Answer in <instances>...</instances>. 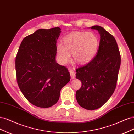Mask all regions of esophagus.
<instances>
[{
    "label": "esophagus",
    "mask_w": 134,
    "mask_h": 134,
    "mask_svg": "<svg viewBox=\"0 0 134 134\" xmlns=\"http://www.w3.org/2000/svg\"><path fill=\"white\" fill-rule=\"evenodd\" d=\"M70 76H71V78L72 79H74L75 78V72L73 70H70Z\"/></svg>",
    "instance_id": "esophagus-1"
}]
</instances>
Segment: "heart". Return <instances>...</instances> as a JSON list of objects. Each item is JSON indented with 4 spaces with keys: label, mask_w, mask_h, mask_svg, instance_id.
Masks as SVG:
<instances>
[{
    "label": "heart",
    "mask_w": 134,
    "mask_h": 134,
    "mask_svg": "<svg viewBox=\"0 0 134 134\" xmlns=\"http://www.w3.org/2000/svg\"><path fill=\"white\" fill-rule=\"evenodd\" d=\"M99 45V40L93 32H74L63 39L62 44L56 46V53L59 62L66 64L72 58L79 64L89 63L95 56Z\"/></svg>",
    "instance_id": "obj_1"
}]
</instances>
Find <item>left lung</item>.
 Instances as JSON below:
<instances>
[{
    "label": "left lung",
    "mask_w": 134,
    "mask_h": 134,
    "mask_svg": "<svg viewBox=\"0 0 134 134\" xmlns=\"http://www.w3.org/2000/svg\"><path fill=\"white\" fill-rule=\"evenodd\" d=\"M91 28L100 35L99 49L90 62L76 69V78L82 82V87L75 97L81 107L94 110L106 103L115 90L121 56L112 35L99 26Z\"/></svg>",
    "instance_id": "obj_1"
}]
</instances>
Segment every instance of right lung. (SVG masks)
<instances>
[{
  "label": "right lung",
  "instance_id": "obj_1",
  "mask_svg": "<svg viewBox=\"0 0 134 134\" xmlns=\"http://www.w3.org/2000/svg\"><path fill=\"white\" fill-rule=\"evenodd\" d=\"M61 28L39 29L24 38L15 58L17 83L35 106L48 108L57 103L62 88L70 80L67 68L56 63V41Z\"/></svg>",
  "mask_w": 134,
  "mask_h": 134
}]
</instances>
